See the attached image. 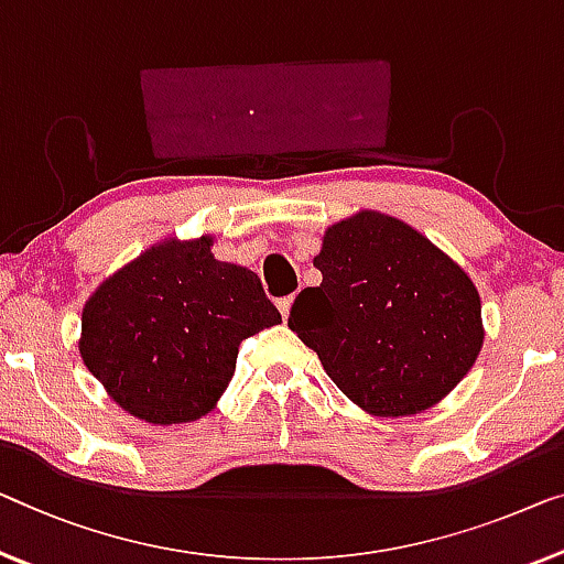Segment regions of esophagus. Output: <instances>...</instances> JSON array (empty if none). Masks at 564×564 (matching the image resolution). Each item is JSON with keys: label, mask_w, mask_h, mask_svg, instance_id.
<instances>
[{"label": "esophagus", "mask_w": 564, "mask_h": 564, "mask_svg": "<svg viewBox=\"0 0 564 564\" xmlns=\"http://www.w3.org/2000/svg\"><path fill=\"white\" fill-rule=\"evenodd\" d=\"M293 299H296V296H293V293H291V296L279 299V308H281V316H283V318H289L291 306H293Z\"/></svg>", "instance_id": "esophagus-1"}]
</instances>
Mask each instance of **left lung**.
<instances>
[{"instance_id":"8db88e82","label":"left lung","mask_w":564,"mask_h":564,"mask_svg":"<svg viewBox=\"0 0 564 564\" xmlns=\"http://www.w3.org/2000/svg\"><path fill=\"white\" fill-rule=\"evenodd\" d=\"M314 265L322 283L299 293L289 326L367 413L415 415L474 367L484 344L476 285L410 225L359 213L326 230Z\"/></svg>"}]
</instances>
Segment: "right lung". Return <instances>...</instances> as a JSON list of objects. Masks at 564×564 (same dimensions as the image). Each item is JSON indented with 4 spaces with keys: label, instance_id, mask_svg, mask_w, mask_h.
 <instances>
[{
    "label": "right lung",
    "instance_id": "add662e5",
    "mask_svg": "<svg viewBox=\"0 0 564 564\" xmlns=\"http://www.w3.org/2000/svg\"><path fill=\"white\" fill-rule=\"evenodd\" d=\"M209 246L207 235L154 246L83 308V362L147 423H189L213 410L240 341L281 324L258 275L215 260Z\"/></svg>",
    "mask_w": 564,
    "mask_h": 564
}]
</instances>
